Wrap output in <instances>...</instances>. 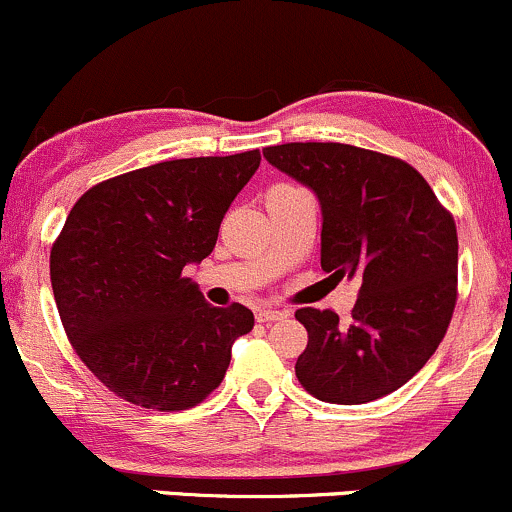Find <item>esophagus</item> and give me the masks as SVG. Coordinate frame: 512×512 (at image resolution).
<instances>
[{"mask_svg": "<svg viewBox=\"0 0 512 512\" xmlns=\"http://www.w3.org/2000/svg\"><path fill=\"white\" fill-rule=\"evenodd\" d=\"M283 317H288V312L285 310H278V307H261V310H256V320L258 322H278L283 320Z\"/></svg>", "mask_w": 512, "mask_h": 512, "instance_id": "1", "label": "esophagus"}]
</instances>
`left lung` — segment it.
I'll return each instance as SVG.
<instances>
[{
    "instance_id": "left-lung-1",
    "label": "left lung",
    "mask_w": 512,
    "mask_h": 512,
    "mask_svg": "<svg viewBox=\"0 0 512 512\" xmlns=\"http://www.w3.org/2000/svg\"><path fill=\"white\" fill-rule=\"evenodd\" d=\"M263 158L315 192L320 261L359 280L349 324L302 307L307 329L295 376L324 403L383 398L430 361L456 305L459 241L452 214L405 161L349 144H283Z\"/></svg>"
}]
</instances>
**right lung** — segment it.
Masks as SVG:
<instances>
[{
	"label": "right lung",
	"mask_w": 512,
	"mask_h": 512,
	"mask_svg": "<svg viewBox=\"0 0 512 512\" xmlns=\"http://www.w3.org/2000/svg\"><path fill=\"white\" fill-rule=\"evenodd\" d=\"M261 153L163 161L95 185L51 251L65 334L119 398L185 410L222 383L254 312L212 307L183 268L212 254L219 224Z\"/></svg>",
	"instance_id": "obj_1"
}]
</instances>
